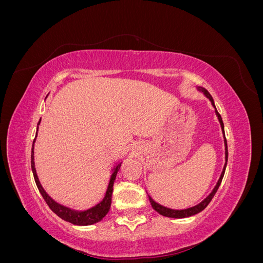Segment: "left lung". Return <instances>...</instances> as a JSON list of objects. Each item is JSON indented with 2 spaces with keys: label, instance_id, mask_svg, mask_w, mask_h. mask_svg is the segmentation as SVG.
Wrapping results in <instances>:
<instances>
[{
  "label": "left lung",
  "instance_id": "obj_1",
  "mask_svg": "<svg viewBox=\"0 0 263 263\" xmlns=\"http://www.w3.org/2000/svg\"><path fill=\"white\" fill-rule=\"evenodd\" d=\"M197 90L200 91V92H202V93L205 95V97L211 101L212 105H213L214 108H215V114H216V116H217V118H218V121H219V123H220L221 132H222V135H224V144H225V164H224V168H222V171H221V173H220V177H219V179H218V181H217V183H216V185H215V187L213 189L212 192H211L208 196H206L201 203H198V204L195 205V206H192V208L184 209V210H172V209L165 208V206H162V205H160V204H158L157 202H155V201L153 200V198H151V196L148 195L150 204H151V206H153V209H154L156 212H158L160 215H162V216H165V217H171V218H185V217L193 216V215L202 212V211L206 208V206H208V205L210 204V202L212 201V198L214 197L215 193L217 192V190H218V187H219V185H220V183H221L222 177H224L225 170H226L227 160H228V149H227V140H226V137H225L224 123H222L221 116H220L219 113L217 112L216 106H215V104H214V100H213V98H212V95L209 93V91L205 90L204 87H202V86H197Z\"/></svg>",
  "mask_w": 263,
  "mask_h": 263
}]
</instances>
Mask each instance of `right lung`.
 Listing matches in <instances>:
<instances>
[{
  "label": "right lung",
  "instance_id": "right-lung-1",
  "mask_svg": "<svg viewBox=\"0 0 263 263\" xmlns=\"http://www.w3.org/2000/svg\"><path fill=\"white\" fill-rule=\"evenodd\" d=\"M39 124H41V121H39L38 125ZM37 133H38V126H37L36 137H37ZM36 137L33 142V147H31V161H30L31 171H33L34 179H35L36 185L39 190V192H41L42 196L44 197V200L46 201L47 205L49 206L50 210L55 215H58V216L60 218H62L63 220L69 221V222H71V224L78 225V226H89V225H93V224H95V222H99L100 220H102L103 217H105V215L108 213V211L110 209V204H112L113 185H114V182L116 179V174H117L119 168H121L122 162L117 163L113 168V172H112V176H110V179H109L106 193L100 203H98L97 205L93 206V208H91L89 210H85V211H78V210L70 209V208H67V206L61 205V204L55 202L54 200H52V198L48 194H47V192L42 186L41 182H39V179H38L37 173H36V169H35V161H34V144H35Z\"/></svg>",
  "mask_w": 263,
  "mask_h": 263
}]
</instances>
